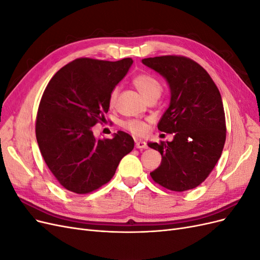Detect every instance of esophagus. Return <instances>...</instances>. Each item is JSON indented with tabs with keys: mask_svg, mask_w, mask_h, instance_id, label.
<instances>
[{
	"mask_svg": "<svg viewBox=\"0 0 260 260\" xmlns=\"http://www.w3.org/2000/svg\"><path fill=\"white\" fill-rule=\"evenodd\" d=\"M136 148H139V149L147 148V144L143 142V141H136Z\"/></svg>",
	"mask_w": 260,
	"mask_h": 260,
	"instance_id": "34e87169",
	"label": "esophagus"
}]
</instances>
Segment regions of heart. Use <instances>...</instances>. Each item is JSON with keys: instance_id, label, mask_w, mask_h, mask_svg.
I'll return each instance as SVG.
<instances>
[{"instance_id": "b5f03b06", "label": "heart", "mask_w": 260, "mask_h": 260, "mask_svg": "<svg viewBox=\"0 0 260 260\" xmlns=\"http://www.w3.org/2000/svg\"><path fill=\"white\" fill-rule=\"evenodd\" d=\"M133 84L140 91V93L145 99L152 96H159L162 91V85L157 78L151 74H140L133 78ZM118 94H119V88L115 86L108 95V104L111 107L116 105ZM122 127L131 132L132 135L143 136L147 131V123L144 120L140 119H128L122 123Z\"/></svg>"}]
</instances>
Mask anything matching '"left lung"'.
I'll list each match as a JSON object with an SVG mask.
<instances>
[{
	"instance_id": "left-lung-1",
	"label": "left lung",
	"mask_w": 260,
	"mask_h": 260,
	"mask_svg": "<svg viewBox=\"0 0 260 260\" xmlns=\"http://www.w3.org/2000/svg\"><path fill=\"white\" fill-rule=\"evenodd\" d=\"M142 62L169 83L170 105L157 127L175 133L171 142L148 143L162 157L151 177L170 191L191 190L206 180L222 153L226 127L221 95L209 74L191 58L165 55Z\"/></svg>"
}]
</instances>
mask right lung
Wrapping results in <instances>:
<instances>
[{"mask_svg": "<svg viewBox=\"0 0 260 260\" xmlns=\"http://www.w3.org/2000/svg\"><path fill=\"white\" fill-rule=\"evenodd\" d=\"M81 57L60 68L46 85L36 119L43 159L66 190L88 194L111 181L122 157L135 147L128 133L96 140L92 128L105 121L108 95L132 65Z\"/></svg>", "mask_w": 260, "mask_h": 260, "instance_id": "1", "label": "right lung"}]
</instances>
